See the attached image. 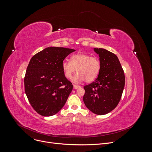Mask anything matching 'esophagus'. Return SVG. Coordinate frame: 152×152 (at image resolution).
<instances>
[{
    "label": "esophagus",
    "mask_w": 152,
    "mask_h": 152,
    "mask_svg": "<svg viewBox=\"0 0 152 152\" xmlns=\"http://www.w3.org/2000/svg\"><path fill=\"white\" fill-rule=\"evenodd\" d=\"M80 86H78V85H76V84H73V88H74L75 89H77L78 88H80Z\"/></svg>",
    "instance_id": "1"
}]
</instances>
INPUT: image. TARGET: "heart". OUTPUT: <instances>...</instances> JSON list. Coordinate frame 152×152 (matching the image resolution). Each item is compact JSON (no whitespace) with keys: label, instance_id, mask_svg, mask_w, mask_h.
Segmentation results:
<instances>
[{"label":"heart","instance_id":"obj_1","mask_svg":"<svg viewBox=\"0 0 152 152\" xmlns=\"http://www.w3.org/2000/svg\"><path fill=\"white\" fill-rule=\"evenodd\" d=\"M62 69L68 79H71L77 70L78 73L72 79L73 82H79L86 80L87 82H91L99 75L101 63L98 58L85 53H78L73 55L70 61L64 60Z\"/></svg>","mask_w":152,"mask_h":152}]
</instances>
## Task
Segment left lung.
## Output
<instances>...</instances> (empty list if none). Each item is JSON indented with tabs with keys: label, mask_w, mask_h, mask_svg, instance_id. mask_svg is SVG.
<instances>
[{
	"label": "left lung",
	"mask_w": 152,
	"mask_h": 152,
	"mask_svg": "<svg viewBox=\"0 0 152 152\" xmlns=\"http://www.w3.org/2000/svg\"><path fill=\"white\" fill-rule=\"evenodd\" d=\"M94 50L99 55L101 70L95 81L84 87L83 100L90 111L102 115L112 111L120 102L125 75L115 54L102 48Z\"/></svg>",
	"instance_id": "obj_1"
}]
</instances>
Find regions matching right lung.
Here are the masks:
<instances>
[{
    "label": "right lung",
    "mask_w": 152,
    "mask_h": 152,
    "mask_svg": "<svg viewBox=\"0 0 152 152\" xmlns=\"http://www.w3.org/2000/svg\"><path fill=\"white\" fill-rule=\"evenodd\" d=\"M74 51L49 47L31 58L24 79L25 91L31 107L40 115H54L65 105L73 85L64 74L62 63Z\"/></svg>",
    "instance_id": "1"
}]
</instances>
